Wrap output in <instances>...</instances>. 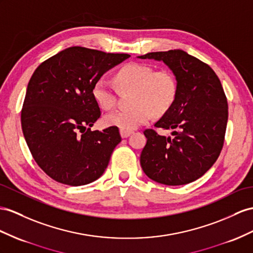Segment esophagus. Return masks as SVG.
Masks as SVG:
<instances>
[{"label":"esophagus","mask_w":253,"mask_h":253,"mask_svg":"<svg viewBox=\"0 0 253 253\" xmlns=\"http://www.w3.org/2000/svg\"><path fill=\"white\" fill-rule=\"evenodd\" d=\"M120 132H121L122 138H127L132 133V131H128V130H120Z\"/></svg>","instance_id":"34e87169"}]
</instances>
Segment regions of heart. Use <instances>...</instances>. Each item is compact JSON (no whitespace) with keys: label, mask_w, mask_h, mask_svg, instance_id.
<instances>
[{"label":"heart","mask_w":253,"mask_h":253,"mask_svg":"<svg viewBox=\"0 0 253 253\" xmlns=\"http://www.w3.org/2000/svg\"><path fill=\"white\" fill-rule=\"evenodd\" d=\"M114 81L121 89H132L129 110H118L105 116L108 126L131 131L151 120L153 113L164 114L173 105L177 94L175 78L168 70H154L145 64L128 63L114 75ZM92 95L103 110L115 106L113 89L105 80L96 81Z\"/></svg>","instance_id":"heart-1"}]
</instances>
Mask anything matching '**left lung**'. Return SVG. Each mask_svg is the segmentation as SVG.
<instances>
[{"mask_svg":"<svg viewBox=\"0 0 253 253\" xmlns=\"http://www.w3.org/2000/svg\"><path fill=\"white\" fill-rule=\"evenodd\" d=\"M139 59L163 61L175 76L177 94L155 127L172 129V137L144 130L142 170L168 186L200 178L216 163L228 123V101L221 82L209 65L183 50L151 52Z\"/></svg>","mask_w":253,"mask_h":253,"instance_id":"8db88e82","label":"left lung"}]
</instances>
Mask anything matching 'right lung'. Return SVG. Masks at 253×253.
<instances>
[{
	"instance_id": "obj_1",
	"label": "right lung",
	"mask_w": 253,
	"mask_h": 253,
	"mask_svg": "<svg viewBox=\"0 0 253 253\" xmlns=\"http://www.w3.org/2000/svg\"><path fill=\"white\" fill-rule=\"evenodd\" d=\"M129 56L70 47L42 62L31 77L22 131L36 164L56 182L86 185L107 169L122 138L118 127L90 130L101 114L92 89L103 74Z\"/></svg>"
}]
</instances>
